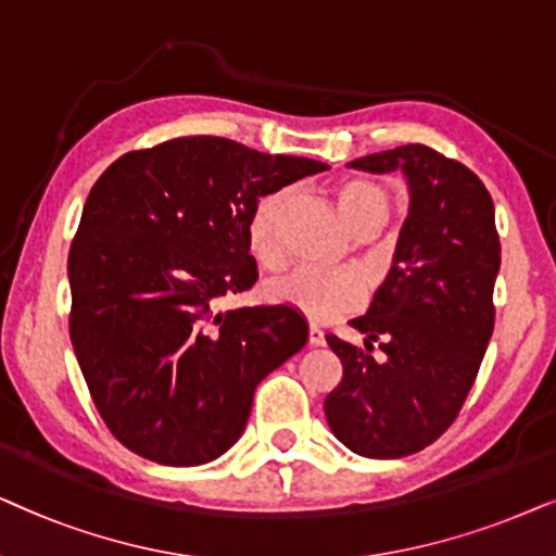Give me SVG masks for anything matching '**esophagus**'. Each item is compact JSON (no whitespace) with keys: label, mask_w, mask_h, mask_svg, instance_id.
Segmentation results:
<instances>
[{"label":"esophagus","mask_w":556,"mask_h":556,"mask_svg":"<svg viewBox=\"0 0 556 556\" xmlns=\"http://www.w3.org/2000/svg\"><path fill=\"white\" fill-rule=\"evenodd\" d=\"M307 340H309V345H325V332L317 328V325H309Z\"/></svg>","instance_id":"34e87169"}]
</instances>
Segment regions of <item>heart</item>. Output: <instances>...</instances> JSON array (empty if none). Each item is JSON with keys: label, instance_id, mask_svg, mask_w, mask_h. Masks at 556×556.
<instances>
[{"label": "heart", "instance_id": "obj_1", "mask_svg": "<svg viewBox=\"0 0 556 556\" xmlns=\"http://www.w3.org/2000/svg\"><path fill=\"white\" fill-rule=\"evenodd\" d=\"M336 205L348 231H358L364 226H387L391 216V195L379 182L366 177H353L338 185ZM282 213V195L271 192L264 195L251 211L247 224L249 251L262 264H271L277 258V226ZM266 298L274 305H285L302 313L315 323H328L332 317L351 313L361 305V287L351 274L343 271H317V269H292L285 277L266 285Z\"/></svg>", "mask_w": 556, "mask_h": 556}]
</instances>
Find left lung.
Returning a JSON list of instances; mask_svg holds the SVG:
<instances>
[{
    "mask_svg": "<svg viewBox=\"0 0 556 556\" xmlns=\"http://www.w3.org/2000/svg\"><path fill=\"white\" fill-rule=\"evenodd\" d=\"M348 167L402 173L409 216L366 315L364 348L325 336L343 379L325 399L332 434L374 460L419 453L453 425L493 336L501 269L491 192L476 173L425 144L366 154ZM379 342L381 354L372 355Z\"/></svg>",
    "mask_w": 556,
    "mask_h": 556,
    "instance_id": "obj_1",
    "label": "left lung"
}]
</instances>
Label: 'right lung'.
Instances as JSON below:
<instances>
[{
  "mask_svg": "<svg viewBox=\"0 0 556 556\" xmlns=\"http://www.w3.org/2000/svg\"><path fill=\"white\" fill-rule=\"evenodd\" d=\"M325 169L224 137L118 157L88 192L68 254L71 343L111 434L162 465L216 460L241 438L258 381L307 343L285 305L216 313L256 282L258 198Z\"/></svg>",
  "mask_w": 556,
  "mask_h": 556,
  "instance_id": "obj_1",
  "label": "right lung"
}]
</instances>
